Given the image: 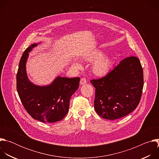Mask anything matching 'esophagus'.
Listing matches in <instances>:
<instances>
[{"instance_id":"34e87169","label":"esophagus","mask_w":159,"mask_h":159,"mask_svg":"<svg viewBox=\"0 0 159 159\" xmlns=\"http://www.w3.org/2000/svg\"><path fill=\"white\" fill-rule=\"evenodd\" d=\"M87 83V80L85 78H82L80 79V85H84V84H85Z\"/></svg>"}]
</instances>
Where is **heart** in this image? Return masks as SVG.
Returning <instances> with one entry per match:
<instances>
[{"mask_svg": "<svg viewBox=\"0 0 159 159\" xmlns=\"http://www.w3.org/2000/svg\"><path fill=\"white\" fill-rule=\"evenodd\" d=\"M104 55V53L100 50L95 52L90 56L88 60L90 61H95L92 65V71L94 75L98 77L106 75L110 70L112 66V59L107 55ZM74 66L77 69H81V65L79 62H75Z\"/></svg>", "mask_w": 159, "mask_h": 159, "instance_id": "heart-1", "label": "heart"}]
</instances>
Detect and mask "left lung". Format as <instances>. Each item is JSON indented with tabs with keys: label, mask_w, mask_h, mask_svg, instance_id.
I'll list each match as a JSON object with an SVG mask.
<instances>
[{
	"label": "left lung",
	"mask_w": 159,
	"mask_h": 159,
	"mask_svg": "<svg viewBox=\"0 0 159 159\" xmlns=\"http://www.w3.org/2000/svg\"><path fill=\"white\" fill-rule=\"evenodd\" d=\"M96 88L94 109L104 119L124 117L138 106L143 87V72L139 59L129 57L105 77L90 80Z\"/></svg>",
	"instance_id": "obj_1"
}]
</instances>
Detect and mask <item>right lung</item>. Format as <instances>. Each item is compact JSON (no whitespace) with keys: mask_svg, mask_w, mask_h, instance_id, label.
<instances>
[{"mask_svg":"<svg viewBox=\"0 0 159 159\" xmlns=\"http://www.w3.org/2000/svg\"><path fill=\"white\" fill-rule=\"evenodd\" d=\"M38 44H32L22 55L16 75L17 90L24 107L33 118L54 123L67 114L70 98L79 88L80 78L58 76L50 84L44 86L32 83L28 77L26 65L29 53Z\"/></svg>","mask_w":159,"mask_h":159,"instance_id":"right-lung-1","label":"right lung"}]
</instances>
